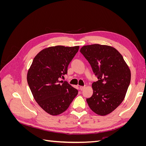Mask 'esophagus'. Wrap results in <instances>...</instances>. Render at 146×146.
<instances>
[{"label": "esophagus", "instance_id": "1", "mask_svg": "<svg viewBox=\"0 0 146 146\" xmlns=\"http://www.w3.org/2000/svg\"><path fill=\"white\" fill-rule=\"evenodd\" d=\"M79 88H80V90L81 91H82V90H83L85 88V86H80Z\"/></svg>", "mask_w": 146, "mask_h": 146}]
</instances>
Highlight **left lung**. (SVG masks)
Returning a JSON list of instances; mask_svg holds the SVG:
<instances>
[{"mask_svg":"<svg viewBox=\"0 0 146 146\" xmlns=\"http://www.w3.org/2000/svg\"><path fill=\"white\" fill-rule=\"evenodd\" d=\"M80 52L88 61L98 81L93 82V94L86 102L92 111L105 116L114 111L125 98L131 72L123 56L107 45L84 46Z\"/></svg>","mask_w":146,"mask_h":146,"instance_id":"left-lung-1","label":"left lung"}]
</instances>
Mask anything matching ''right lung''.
I'll list each match as a JSON object with an SVG mask.
<instances>
[{
    "label": "right lung",
    "mask_w": 146,
    "mask_h": 146,
    "mask_svg": "<svg viewBox=\"0 0 146 146\" xmlns=\"http://www.w3.org/2000/svg\"><path fill=\"white\" fill-rule=\"evenodd\" d=\"M79 46L49 47L35 56L27 80L38 104L50 115L56 116L68 108L78 90L61 80Z\"/></svg>",
    "instance_id": "1"
}]
</instances>
